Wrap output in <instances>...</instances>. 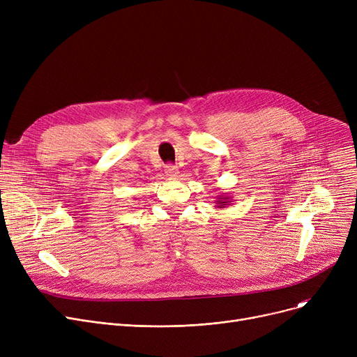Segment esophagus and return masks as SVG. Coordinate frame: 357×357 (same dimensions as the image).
Here are the masks:
<instances>
[{"instance_id":"obj_1","label":"esophagus","mask_w":357,"mask_h":357,"mask_svg":"<svg viewBox=\"0 0 357 357\" xmlns=\"http://www.w3.org/2000/svg\"><path fill=\"white\" fill-rule=\"evenodd\" d=\"M165 174L169 178H175V176H178V167L175 165H167L165 169Z\"/></svg>"}]
</instances>
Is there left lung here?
I'll use <instances>...</instances> for the list:
<instances>
[{"mask_svg": "<svg viewBox=\"0 0 357 357\" xmlns=\"http://www.w3.org/2000/svg\"><path fill=\"white\" fill-rule=\"evenodd\" d=\"M218 205H217V207L218 208H224V207H226V205L229 204V202H231V201H229V197H224V195H220V199L218 201H215Z\"/></svg>", "mask_w": 357, "mask_h": 357, "instance_id": "8db88e82", "label": "left lung"}]
</instances>
